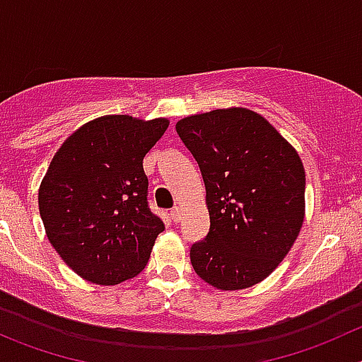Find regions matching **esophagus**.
I'll list each match as a JSON object with an SVG mask.
<instances>
[{
    "label": "esophagus",
    "instance_id": "1",
    "mask_svg": "<svg viewBox=\"0 0 362 362\" xmlns=\"http://www.w3.org/2000/svg\"><path fill=\"white\" fill-rule=\"evenodd\" d=\"M170 218H172V222H179V220H181V209H179V208L172 209Z\"/></svg>",
    "mask_w": 362,
    "mask_h": 362
}]
</instances>
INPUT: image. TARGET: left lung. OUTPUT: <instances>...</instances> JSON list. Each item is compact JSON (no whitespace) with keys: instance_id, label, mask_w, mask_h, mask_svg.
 <instances>
[{"instance_id":"8db88e82","label":"left lung","mask_w":362,"mask_h":362,"mask_svg":"<svg viewBox=\"0 0 362 362\" xmlns=\"http://www.w3.org/2000/svg\"><path fill=\"white\" fill-rule=\"evenodd\" d=\"M175 132L201 168L209 211V233L190 249L195 274L218 290L254 286L290 252L304 222L297 151L247 108L187 117Z\"/></svg>"}]
</instances>
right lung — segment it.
Here are the masks:
<instances>
[{"label":"right lung","instance_id":"1","mask_svg":"<svg viewBox=\"0 0 362 362\" xmlns=\"http://www.w3.org/2000/svg\"><path fill=\"white\" fill-rule=\"evenodd\" d=\"M167 127V119L99 117L51 160L40 216L51 245L85 281L113 286L146 268L165 223L149 209L142 163Z\"/></svg>","mask_w":362,"mask_h":362}]
</instances>
